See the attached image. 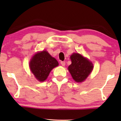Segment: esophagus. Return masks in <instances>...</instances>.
I'll return each mask as SVG.
<instances>
[{"mask_svg": "<svg viewBox=\"0 0 121 121\" xmlns=\"http://www.w3.org/2000/svg\"><path fill=\"white\" fill-rule=\"evenodd\" d=\"M61 64L62 66H64L65 65V61H61Z\"/></svg>", "mask_w": 121, "mask_h": 121, "instance_id": "esophagus-1", "label": "esophagus"}]
</instances>
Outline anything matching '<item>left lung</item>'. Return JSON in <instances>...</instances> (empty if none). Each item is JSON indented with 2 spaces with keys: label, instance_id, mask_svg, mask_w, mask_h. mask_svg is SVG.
Wrapping results in <instances>:
<instances>
[{
  "label": "left lung",
  "instance_id": "obj_1",
  "mask_svg": "<svg viewBox=\"0 0 121 121\" xmlns=\"http://www.w3.org/2000/svg\"><path fill=\"white\" fill-rule=\"evenodd\" d=\"M72 64L68 70L72 77L77 82H81L87 78L93 68V64L78 53H73L70 56Z\"/></svg>",
  "mask_w": 121,
  "mask_h": 121
}]
</instances>
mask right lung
I'll return each instance as SVG.
<instances>
[{
    "mask_svg": "<svg viewBox=\"0 0 121 121\" xmlns=\"http://www.w3.org/2000/svg\"><path fill=\"white\" fill-rule=\"evenodd\" d=\"M58 65L57 61L47 51H44L34 55L30 63V67L37 80L44 81L48 77L52 69Z\"/></svg>",
    "mask_w": 121,
    "mask_h": 121,
    "instance_id": "obj_1",
    "label": "right lung"
}]
</instances>
